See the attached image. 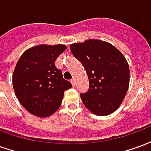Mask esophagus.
I'll return each instance as SVG.
<instances>
[{
    "label": "esophagus",
    "instance_id": "1",
    "mask_svg": "<svg viewBox=\"0 0 151 151\" xmlns=\"http://www.w3.org/2000/svg\"><path fill=\"white\" fill-rule=\"evenodd\" d=\"M70 82H71V83H72L73 86H75V79L74 78L71 79V80H70Z\"/></svg>",
    "mask_w": 151,
    "mask_h": 151
}]
</instances>
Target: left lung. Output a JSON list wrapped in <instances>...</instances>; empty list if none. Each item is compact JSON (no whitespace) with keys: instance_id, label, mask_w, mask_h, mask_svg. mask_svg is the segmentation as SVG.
<instances>
[{"instance_id":"left-lung-1","label":"left lung","mask_w":151,"mask_h":151,"mask_svg":"<svg viewBox=\"0 0 151 151\" xmlns=\"http://www.w3.org/2000/svg\"><path fill=\"white\" fill-rule=\"evenodd\" d=\"M69 47L88 76L89 91L80 95L86 108L97 116L114 112L129 86V67L125 57L112 44L99 40L72 43Z\"/></svg>"}]
</instances>
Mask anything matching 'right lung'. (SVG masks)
Wrapping results in <instances>:
<instances>
[{
  "mask_svg": "<svg viewBox=\"0 0 151 151\" xmlns=\"http://www.w3.org/2000/svg\"><path fill=\"white\" fill-rule=\"evenodd\" d=\"M65 45L41 44L26 50L15 66L13 87L24 108L34 116L47 117L56 112L64 92L72 84L55 65Z\"/></svg>",
  "mask_w": 151,
  "mask_h": 151,
  "instance_id": "right-lung-1",
  "label": "right lung"
}]
</instances>
